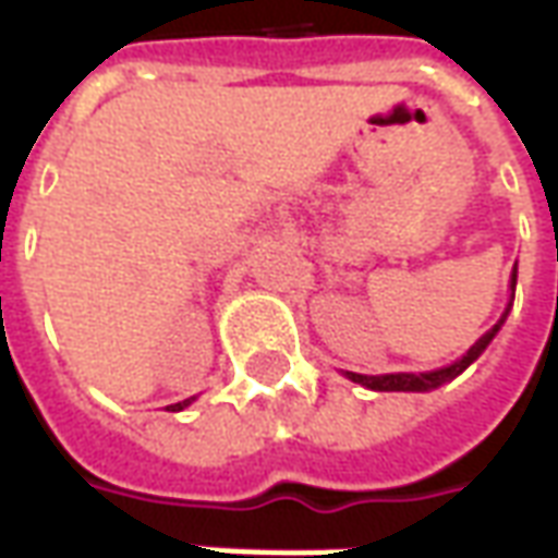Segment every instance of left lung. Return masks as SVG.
<instances>
[{"label":"left lung","instance_id":"8db88e82","mask_svg":"<svg viewBox=\"0 0 558 558\" xmlns=\"http://www.w3.org/2000/svg\"><path fill=\"white\" fill-rule=\"evenodd\" d=\"M514 287H517V271L511 275V290H514ZM511 302H514V295H511ZM508 307H511V304H508ZM505 316H508V311H505L502 319H499L487 335H481V338L475 340V347H472L460 362L448 364V367H439V371H430V374H386V376L347 374V376H350L352 383H359V386L364 388H374V391H427V388H439L442 383H448V379H454L457 374H463L469 364L475 362L481 352L487 350V343L496 338V331H499V326L505 323Z\"/></svg>","mask_w":558,"mask_h":558}]
</instances>
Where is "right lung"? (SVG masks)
<instances>
[{
    "instance_id": "add662e5",
    "label": "right lung",
    "mask_w": 558,
    "mask_h": 558,
    "mask_svg": "<svg viewBox=\"0 0 558 558\" xmlns=\"http://www.w3.org/2000/svg\"><path fill=\"white\" fill-rule=\"evenodd\" d=\"M191 400H194V398L182 400V403H172V407H170V412H179V410H184V407H187V403H191Z\"/></svg>"
}]
</instances>
